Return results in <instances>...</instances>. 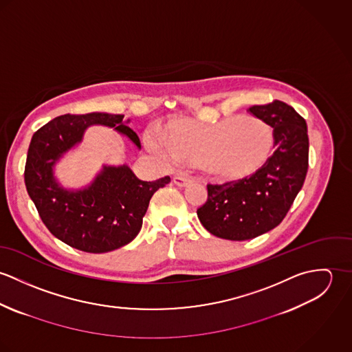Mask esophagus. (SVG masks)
<instances>
[{
	"label": "esophagus",
	"mask_w": 352,
	"mask_h": 352,
	"mask_svg": "<svg viewBox=\"0 0 352 352\" xmlns=\"http://www.w3.org/2000/svg\"><path fill=\"white\" fill-rule=\"evenodd\" d=\"M191 182H192V179H191L190 176H183V175L179 176V175H177V176L173 177V183H175L176 186H179V187H186V186L190 184Z\"/></svg>",
	"instance_id": "esophagus-1"
}]
</instances>
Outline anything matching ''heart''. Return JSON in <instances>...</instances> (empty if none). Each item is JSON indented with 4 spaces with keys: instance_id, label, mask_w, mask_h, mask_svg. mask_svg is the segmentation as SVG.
<instances>
[{
    "instance_id": "obj_1",
    "label": "heart",
    "mask_w": 352,
    "mask_h": 352,
    "mask_svg": "<svg viewBox=\"0 0 352 352\" xmlns=\"http://www.w3.org/2000/svg\"><path fill=\"white\" fill-rule=\"evenodd\" d=\"M145 142L165 162L188 161L219 177L241 179L265 164L275 137L260 119L233 116L217 123L180 120L168 129L166 135L149 131Z\"/></svg>"
}]
</instances>
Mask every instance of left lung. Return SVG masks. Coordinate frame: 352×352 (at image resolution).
<instances>
[{
  "instance_id": "1",
  "label": "left lung",
  "mask_w": 352,
  "mask_h": 352,
  "mask_svg": "<svg viewBox=\"0 0 352 352\" xmlns=\"http://www.w3.org/2000/svg\"><path fill=\"white\" fill-rule=\"evenodd\" d=\"M253 116L274 129L276 151L254 173L222 184H207L198 218L211 234L244 241L276 228L301 191L309 166L307 126L289 104L253 105Z\"/></svg>"
}]
</instances>
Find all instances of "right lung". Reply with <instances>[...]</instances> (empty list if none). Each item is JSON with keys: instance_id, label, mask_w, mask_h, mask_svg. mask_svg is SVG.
<instances>
[{"instance_id": "right-lung-1", "label": "right lung", "mask_w": 352, "mask_h": 352, "mask_svg": "<svg viewBox=\"0 0 352 352\" xmlns=\"http://www.w3.org/2000/svg\"><path fill=\"white\" fill-rule=\"evenodd\" d=\"M124 115L92 112L60 115L41 127L31 140L24 169L30 198L46 228L58 240L88 253L115 251L131 243L142 228L153 194L170 177L140 180L127 166H104L94 183L80 191L58 186L54 164L63 153L81 142L92 124L113 127L138 148V135L124 124ZM129 122V120H127Z\"/></svg>"}]
</instances>
